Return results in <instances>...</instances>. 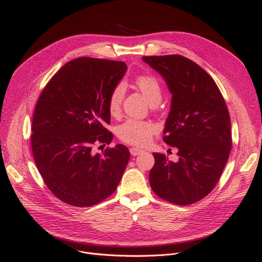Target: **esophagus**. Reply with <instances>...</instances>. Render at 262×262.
Segmentation results:
<instances>
[{
    "mask_svg": "<svg viewBox=\"0 0 262 262\" xmlns=\"http://www.w3.org/2000/svg\"><path fill=\"white\" fill-rule=\"evenodd\" d=\"M129 152H130V154H132L133 156H137V155L141 154V153L143 152V150L140 149V148H137V147H130V148H129Z\"/></svg>",
    "mask_w": 262,
    "mask_h": 262,
    "instance_id": "esophagus-1",
    "label": "esophagus"
}]
</instances>
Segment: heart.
<instances>
[{
	"label": "heart",
	"instance_id": "b5f03b06",
	"mask_svg": "<svg viewBox=\"0 0 262 262\" xmlns=\"http://www.w3.org/2000/svg\"><path fill=\"white\" fill-rule=\"evenodd\" d=\"M136 85L142 92L150 106L157 105L160 102L162 92L156 78L152 76H140L137 78ZM124 94H125V86H124L123 82H119L113 91L110 92L108 104L110 113L113 115L119 113ZM155 130L156 126L153 123L129 119L122 123L118 127L117 135L123 142L132 145L143 146L149 142L150 137H152Z\"/></svg>",
	"mask_w": 262,
	"mask_h": 262
}]
</instances>
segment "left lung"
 <instances>
[{
    "mask_svg": "<svg viewBox=\"0 0 262 262\" xmlns=\"http://www.w3.org/2000/svg\"><path fill=\"white\" fill-rule=\"evenodd\" d=\"M172 94L163 141L177 149L173 162L153 153L149 185L155 193L176 205H190L212 191L231 148L230 118L212 77L181 55L144 56ZM171 150V149H170Z\"/></svg>",
    "mask_w": 262,
    "mask_h": 262,
    "instance_id": "left-lung-1",
    "label": "left lung"
}]
</instances>
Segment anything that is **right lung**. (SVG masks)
Instances as JSON below:
<instances>
[{"label": "right lung", "mask_w": 262, "mask_h": 262, "mask_svg": "<svg viewBox=\"0 0 262 262\" xmlns=\"http://www.w3.org/2000/svg\"><path fill=\"white\" fill-rule=\"evenodd\" d=\"M127 70L123 61L80 57L55 74L37 102L32 149L37 169L60 201L89 207L116 191L130 154L123 144L94 154L113 134L109 95Z\"/></svg>", "instance_id": "right-lung-1"}]
</instances>
